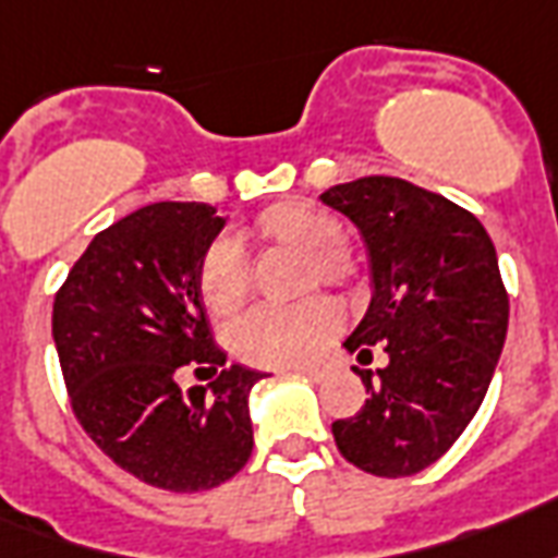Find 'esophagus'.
Here are the masks:
<instances>
[{
  "mask_svg": "<svg viewBox=\"0 0 558 558\" xmlns=\"http://www.w3.org/2000/svg\"><path fill=\"white\" fill-rule=\"evenodd\" d=\"M294 372L303 374L306 380H315V384H320V380H324V377L329 374L324 365H300V368H294Z\"/></svg>",
  "mask_w": 558,
  "mask_h": 558,
  "instance_id": "1",
  "label": "esophagus"
}]
</instances>
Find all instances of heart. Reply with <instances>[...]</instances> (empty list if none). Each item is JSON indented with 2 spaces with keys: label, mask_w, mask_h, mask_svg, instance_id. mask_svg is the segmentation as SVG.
<instances>
[{
  "label": "heart",
  "mask_w": 558,
  "mask_h": 558,
  "mask_svg": "<svg viewBox=\"0 0 558 558\" xmlns=\"http://www.w3.org/2000/svg\"><path fill=\"white\" fill-rule=\"evenodd\" d=\"M344 226L336 214L308 202H279L255 217V238L303 255L300 291L336 288L356 291L363 279L360 255L341 243ZM252 288V267L238 240H210L198 258V294L210 315L238 312ZM341 329V312L329 296H308L296 306H258L231 327L229 344L238 360L258 368L315 363Z\"/></svg>",
  "instance_id": "obj_1"
}]
</instances>
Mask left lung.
I'll list each match as a JSON object with an SVG mask.
<instances>
[{
	"instance_id": "1",
	"label": "left lung",
	"mask_w": 558,
	"mask_h": 558,
	"mask_svg": "<svg viewBox=\"0 0 558 558\" xmlns=\"http://www.w3.org/2000/svg\"><path fill=\"white\" fill-rule=\"evenodd\" d=\"M360 229L372 262V306L344 348L368 401L336 418L344 461L384 478L422 473L442 458L485 401L508 329V291L485 226L440 193L368 174L320 195Z\"/></svg>"
}]
</instances>
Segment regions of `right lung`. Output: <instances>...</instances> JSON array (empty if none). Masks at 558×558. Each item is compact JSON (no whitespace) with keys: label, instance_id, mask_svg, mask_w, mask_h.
Here are the masks:
<instances>
[{"label":"right lung","instance_id":"right-lung-1","mask_svg":"<svg viewBox=\"0 0 558 558\" xmlns=\"http://www.w3.org/2000/svg\"><path fill=\"white\" fill-rule=\"evenodd\" d=\"M222 226L202 202L140 207L88 243L52 303L76 422L109 461L174 494L229 482L252 454L250 389L264 374L226 365L198 294V258ZM184 367L218 377L184 393Z\"/></svg>","mask_w":558,"mask_h":558}]
</instances>
